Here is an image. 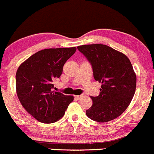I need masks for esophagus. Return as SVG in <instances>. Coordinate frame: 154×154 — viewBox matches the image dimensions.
I'll return each mask as SVG.
<instances>
[{"mask_svg":"<svg viewBox=\"0 0 154 154\" xmlns=\"http://www.w3.org/2000/svg\"><path fill=\"white\" fill-rule=\"evenodd\" d=\"M74 97H75V99H77V100H79V99L83 97V95H76V96H74Z\"/></svg>","mask_w":154,"mask_h":154,"instance_id":"esophagus-1","label":"esophagus"}]
</instances>
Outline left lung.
<instances>
[{
	"label": "left lung",
	"instance_id": "8db88e82",
	"mask_svg": "<svg viewBox=\"0 0 154 154\" xmlns=\"http://www.w3.org/2000/svg\"><path fill=\"white\" fill-rule=\"evenodd\" d=\"M92 66L94 77L102 83L98 97L87 116L97 122H108L119 117L130 104L136 88V75L130 60L123 53L103 44L77 47Z\"/></svg>",
	"mask_w": 154,
	"mask_h": 154
}]
</instances>
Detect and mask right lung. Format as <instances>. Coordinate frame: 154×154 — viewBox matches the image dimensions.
I'll use <instances>...</instances> for the list:
<instances>
[{
	"label": "right lung",
	"instance_id": "add662e5",
	"mask_svg": "<svg viewBox=\"0 0 154 154\" xmlns=\"http://www.w3.org/2000/svg\"><path fill=\"white\" fill-rule=\"evenodd\" d=\"M76 51L72 48H47L33 54L18 68L16 88L25 109L38 121L51 124L60 120L73 101L72 96L54 91L66 60Z\"/></svg>",
	"mask_w": 154,
	"mask_h": 154
}]
</instances>
